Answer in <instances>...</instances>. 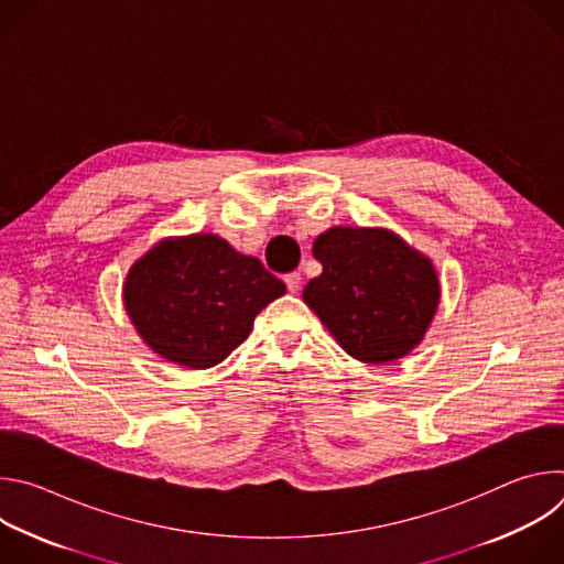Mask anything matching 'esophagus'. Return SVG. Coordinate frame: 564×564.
Instances as JSON below:
<instances>
[{
	"label": "esophagus",
	"instance_id": "1",
	"mask_svg": "<svg viewBox=\"0 0 564 564\" xmlns=\"http://www.w3.org/2000/svg\"><path fill=\"white\" fill-rule=\"evenodd\" d=\"M285 285H288V290H290L292 294L299 292V288H301V274H299V272L285 274Z\"/></svg>",
	"mask_w": 564,
	"mask_h": 564
}]
</instances>
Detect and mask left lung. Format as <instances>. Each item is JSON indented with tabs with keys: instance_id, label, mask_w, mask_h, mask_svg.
<instances>
[{
	"instance_id": "1",
	"label": "left lung",
	"mask_w": 564,
	"mask_h": 564,
	"mask_svg": "<svg viewBox=\"0 0 564 564\" xmlns=\"http://www.w3.org/2000/svg\"><path fill=\"white\" fill-rule=\"evenodd\" d=\"M324 265L303 301L337 344L364 364L409 355L426 335L440 303L437 272L390 229L330 227L312 246Z\"/></svg>"
}]
</instances>
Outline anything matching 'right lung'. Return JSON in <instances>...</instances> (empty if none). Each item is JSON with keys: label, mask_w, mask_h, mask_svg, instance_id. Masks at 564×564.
I'll return each mask as SVG.
<instances>
[{"label": "right lung", "mask_w": 564, "mask_h": 564, "mask_svg": "<svg viewBox=\"0 0 564 564\" xmlns=\"http://www.w3.org/2000/svg\"><path fill=\"white\" fill-rule=\"evenodd\" d=\"M124 307L142 341L192 370L220 364L252 333L285 283L216 234L165 238L124 281Z\"/></svg>", "instance_id": "obj_1"}]
</instances>
